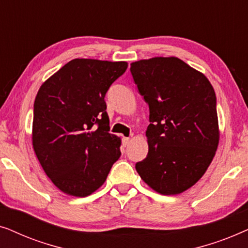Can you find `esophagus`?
I'll return each mask as SVG.
<instances>
[{
  "instance_id": "34e87169",
  "label": "esophagus",
  "mask_w": 248,
  "mask_h": 248,
  "mask_svg": "<svg viewBox=\"0 0 248 248\" xmlns=\"http://www.w3.org/2000/svg\"><path fill=\"white\" fill-rule=\"evenodd\" d=\"M122 142H123V145L124 147H126L130 143V138H123L122 139Z\"/></svg>"
}]
</instances>
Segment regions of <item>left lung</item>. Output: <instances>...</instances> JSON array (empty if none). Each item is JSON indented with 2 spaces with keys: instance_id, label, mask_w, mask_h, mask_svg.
Here are the masks:
<instances>
[{
  "instance_id": "1",
  "label": "left lung",
  "mask_w": 248,
  "mask_h": 248,
  "mask_svg": "<svg viewBox=\"0 0 248 248\" xmlns=\"http://www.w3.org/2000/svg\"><path fill=\"white\" fill-rule=\"evenodd\" d=\"M131 73L150 111L149 152L135 169L155 192L179 194L204 175L218 148L215 90L177 57L133 62Z\"/></svg>"
}]
</instances>
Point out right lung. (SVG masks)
I'll list each match as a JSON object with an SVG mask.
<instances>
[{
    "mask_svg": "<svg viewBox=\"0 0 248 248\" xmlns=\"http://www.w3.org/2000/svg\"><path fill=\"white\" fill-rule=\"evenodd\" d=\"M126 69V62L74 59L39 88L32 147L44 171L66 194L84 198L97 191L121 157L105 94Z\"/></svg>",
    "mask_w": 248,
    "mask_h": 248,
    "instance_id": "right-lung-1",
    "label": "right lung"
}]
</instances>
